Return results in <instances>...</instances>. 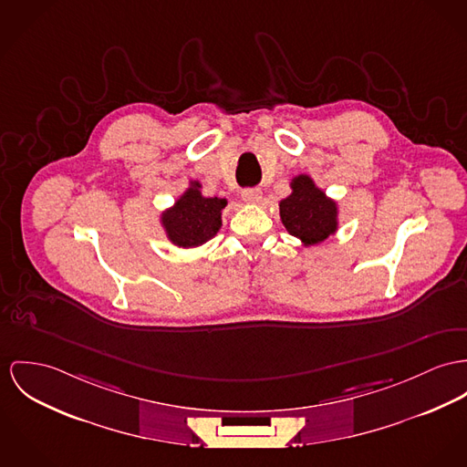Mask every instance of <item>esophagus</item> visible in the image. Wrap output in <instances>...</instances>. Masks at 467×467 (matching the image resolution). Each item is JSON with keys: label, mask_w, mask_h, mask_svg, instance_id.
<instances>
[{"label": "esophagus", "mask_w": 467, "mask_h": 467, "mask_svg": "<svg viewBox=\"0 0 467 467\" xmlns=\"http://www.w3.org/2000/svg\"><path fill=\"white\" fill-rule=\"evenodd\" d=\"M242 199L245 202H249V204H255V202H259L263 199V192L259 188H245L242 192Z\"/></svg>", "instance_id": "obj_1"}]
</instances>
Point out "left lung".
<instances>
[{"instance_id":"left-lung-1","label":"left lung","mask_w":467,"mask_h":467,"mask_svg":"<svg viewBox=\"0 0 467 467\" xmlns=\"http://www.w3.org/2000/svg\"><path fill=\"white\" fill-rule=\"evenodd\" d=\"M293 193L281 201V218L289 234L307 245L320 244L336 231V204L307 176L291 182Z\"/></svg>"}]
</instances>
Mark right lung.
Wrapping results in <instances>:
<instances>
[{"mask_svg": "<svg viewBox=\"0 0 467 467\" xmlns=\"http://www.w3.org/2000/svg\"><path fill=\"white\" fill-rule=\"evenodd\" d=\"M190 188L172 210L163 213V225L172 244L178 247H199L212 240L220 229V212L227 201L218 197H202L199 182Z\"/></svg>", "mask_w": 467, "mask_h": 467, "instance_id": "obj_1", "label": "right lung"}]
</instances>
